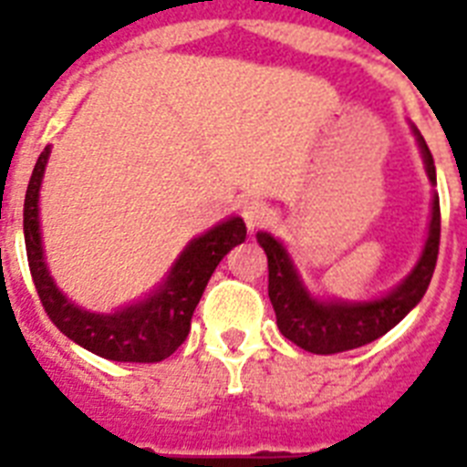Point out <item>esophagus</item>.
I'll list each match as a JSON object with an SVG mask.
<instances>
[{
	"instance_id": "esophagus-1",
	"label": "esophagus",
	"mask_w": 467,
	"mask_h": 467,
	"mask_svg": "<svg viewBox=\"0 0 467 467\" xmlns=\"http://www.w3.org/2000/svg\"><path fill=\"white\" fill-rule=\"evenodd\" d=\"M242 218L247 223L249 230H256V227H262L269 218V205L259 201V198H249L242 203Z\"/></svg>"
}]
</instances>
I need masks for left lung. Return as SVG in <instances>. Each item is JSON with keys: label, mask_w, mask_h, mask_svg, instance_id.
Returning <instances> with one entry per match:
<instances>
[{"label": "left lung", "mask_w": 467, "mask_h": 467, "mask_svg": "<svg viewBox=\"0 0 467 467\" xmlns=\"http://www.w3.org/2000/svg\"><path fill=\"white\" fill-rule=\"evenodd\" d=\"M414 135L427 164L429 182L436 183L434 157L417 128H414ZM439 240H441V208H439V196H434L427 244L412 274L383 298L368 300V303L366 300L344 303V300L312 298L284 244L269 233H259L256 242L262 244L269 259V298L276 312L278 329L296 347L306 348L310 354L325 356L341 354L348 348H358L380 339L424 298L434 276Z\"/></svg>", "instance_id": "1"}]
</instances>
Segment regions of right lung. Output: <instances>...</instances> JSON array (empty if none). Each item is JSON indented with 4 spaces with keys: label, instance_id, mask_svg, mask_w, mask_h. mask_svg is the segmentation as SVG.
<instances>
[{
    "label": "right lung",
    "instance_id": "obj_1",
    "mask_svg": "<svg viewBox=\"0 0 467 467\" xmlns=\"http://www.w3.org/2000/svg\"><path fill=\"white\" fill-rule=\"evenodd\" d=\"M50 148L40 152L33 167L31 182L24 201V237L28 266L38 298L46 307L47 317L65 337L84 347L91 354L123 363H157L171 356L182 347L191 329V317L213 271L223 262V256L247 237V227L242 218H230L208 233L191 240L182 256L161 281L155 293L133 306L116 310L111 315L82 310L57 291L47 274L40 244L38 223V191L43 182Z\"/></svg>",
    "mask_w": 467,
    "mask_h": 467
}]
</instances>
